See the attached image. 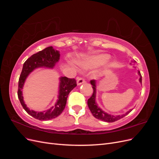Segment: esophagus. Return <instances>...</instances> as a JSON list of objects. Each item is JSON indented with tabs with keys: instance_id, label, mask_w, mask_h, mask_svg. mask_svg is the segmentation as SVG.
I'll list each match as a JSON object with an SVG mask.
<instances>
[{
	"instance_id": "esophagus-1",
	"label": "esophagus",
	"mask_w": 159,
	"mask_h": 159,
	"mask_svg": "<svg viewBox=\"0 0 159 159\" xmlns=\"http://www.w3.org/2000/svg\"><path fill=\"white\" fill-rule=\"evenodd\" d=\"M85 83V80L82 78H78V79H77V84H78V85H81Z\"/></svg>"
}]
</instances>
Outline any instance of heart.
<instances>
[{
    "instance_id": "heart-1",
    "label": "heart",
    "mask_w": 159,
    "mask_h": 159,
    "mask_svg": "<svg viewBox=\"0 0 159 159\" xmlns=\"http://www.w3.org/2000/svg\"><path fill=\"white\" fill-rule=\"evenodd\" d=\"M110 56L107 54H98L86 57L85 58L79 61V65L81 68L88 69L95 68L105 64L109 61Z\"/></svg>"
}]
</instances>
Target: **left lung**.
Returning a JSON list of instances; mask_svg holds the SVG:
<instances>
[{
	"instance_id": "left-lung-1",
	"label": "left lung",
	"mask_w": 159,
	"mask_h": 159,
	"mask_svg": "<svg viewBox=\"0 0 159 159\" xmlns=\"http://www.w3.org/2000/svg\"><path fill=\"white\" fill-rule=\"evenodd\" d=\"M133 63L135 64V61H132ZM138 74L139 75V82L142 84V77L141 75L140 71H138ZM90 84L92 85V88L93 89V93L92 95L91 96V98L88 101V105L89 107V110L91 111V113L93 115V117L97 118L99 120H102V121L108 122V123H112L117 121L119 119H121V118L126 116L133 109H130L128 111H127L125 113L122 114V115H113L109 114L104 111L103 110L101 109L96 102L95 98H96V81L95 80H91Z\"/></svg>"
}]
</instances>
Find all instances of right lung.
<instances>
[{"mask_svg":"<svg viewBox=\"0 0 159 159\" xmlns=\"http://www.w3.org/2000/svg\"><path fill=\"white\" fill-rule=\"evenodd\" d=\"M60 54L52 46L46 48L42 51L33 54L23 64V68L18 80V97L24 109L36 119L40 121H48L54 119L62 113L67 102V98L70 91L77 86L75 79L68 78L66 77H60L59 78V89L57 99L55 104L50 109L43 111H36L28 108L25 104L22 95V89L28 76L34 70L45 68L52 69L60 60Z\"/></svg>","mask_w":159,"mask_h":159,"instance_id":"1","label":"right lung"}]
</instances>
